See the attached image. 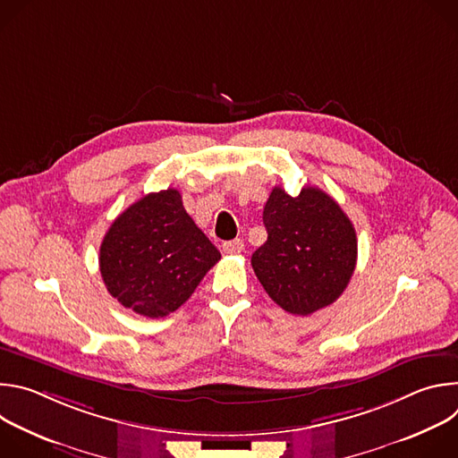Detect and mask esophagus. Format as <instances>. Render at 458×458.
<instances>
[{
	"label": "esophagus",
	"mask_w": 458,
	"mask_h": 458,
	"mask_svg": "<svg viewBox=\"0 0 458 458\" xmlns=\"http://www.w3.org/2000/svg\"><path fill=\"white\" fill-rule=\"evenodd\" d=\"M242 250H244V242H242V239H233V241H226V242H223V251H225V253L235 255V253H241Z\"/></svg>",
	"instance_id": "obj_1"
}]
</instances>
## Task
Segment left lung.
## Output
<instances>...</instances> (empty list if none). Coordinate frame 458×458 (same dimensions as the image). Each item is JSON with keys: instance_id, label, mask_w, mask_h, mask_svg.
<instances>
[{"instance_id": "left-lung-1", "label": "left lung", "mask_w": 458, "mask_h": 458, "mask_svg": "<svg viewBox=\"0 0 458 458\" xmlns=\"http://www.w3.org/2000/svg\"><path fill=\"white\" fill-rule=\"evenodd\" d=\"M263 223L268 239L251 268L272 301L302 317L335 302L357 265V233L337 201L315 186L295 198L276 186Z\"/></svg>"}]
</instances>
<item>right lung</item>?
<instances>
[{
    "instance_id": "1",
    "label": "right lung",
    "mask_w": 458,
    "mask_h": 458,
    "mask_svg": "<svg viewBox=\"0 0 458 458\" xmlns=\"http://www.w3.org/2000/svg\"><path fill=\"white\" fill-rule=\"evenodd\" d=\"M219 259L186 214L181 193L168 188L115 217L99 248V270L108 293L124 308L159 318L184 304Z\"/></svg>"
}]
</instances>
